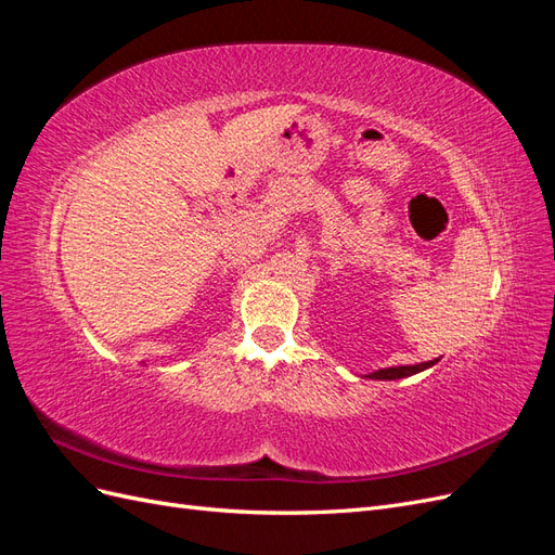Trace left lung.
<instances>
[{"label": "left lung", "mask_w": 555, "mask_h": 555, "mask_svg": "<svg viewBox=\"0 0 555 555\" xmlns=\"http://www.w3.org/2000/svg\"><path fill=\"white\" fill-rule=\"evenodd\" d=\"M440 359L435 361H426V363H416V365H396V367H382V371H375V373H367L365 377L371 379H402V377H410V375H416L426 371V367L435 365Z\"/></svg>", "instance_id": "left-lung-1"}]
</instances>
